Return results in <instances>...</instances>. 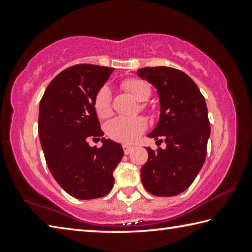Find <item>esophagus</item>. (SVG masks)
Here are the masks:
<instances>
[{"label":"esophagus","mask_w":252,"mask_h":252,"mask_svg":"<svg viewBox=\"0 0 252 252\" xmlns=\"http://www.w3.org/2000/svg\"><path fill=\"white\" fill-rule=\"evenodd\" d=\"M132 150H133V147L127 146V144H123V151H125L126 155H130Z\"/></svg>","instance_id":"1"}]
</instances>
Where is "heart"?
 Returning a JSON list of instances; mask_svg holds the SVG:
<instances>
[{
  "instance_id": "heart-1",
  "label": "heart",
  "mask_w": 252,
  "mask_h": 252,
  "mask_svg": "<svg viewBox=\"0 0 252 252\" xmlns=\"http://www.w3.org/2000/svg\"><path fill=\"white\" fill-rule=\"evenodd\" d=\"M121 88L134 97L139 102L147 101L151 95V88L146 81L141 79H126L122 81ZM97 117L101 119L108 118L111 114V92L108 87H102L95 93L93 100ZM140 109H146V104H140ZM148 126V122L142 117L123 118L119 117L108 123L106 131L108 134L116 141L122 143H133L139 139Z\"/></svg>"
}]
</instances>
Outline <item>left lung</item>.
<instances>
[{
    "instance_id": "obj_1",
    "label": "left lung",
    "mask_w": 252,
    "mask_h": 252,
    "mask_svg": "<svg viewBox=\"0 0 252 252\" xmlns=\"http://www.w3.org/2000/svg\"><path fill=\"white\" fill-rule=\"evenodd\" d=\"M138 75L155 85L160 99L159 122L148 136L167 148H147L141 180L148 192L172 197L187 190L204 163L210 122L203 95L185 72L169 66L142 67Z\"/></svg>"
}]
</instances>
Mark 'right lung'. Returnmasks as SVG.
I'll list each match as a JSON object with an SVG mask.
<instances>
[{"mask_svg": "<svg viewBox=\"0 0 252 252\" xmlns=\"http://www.w3.org/2000/svg\"><path fill=\"white\" fill-rule=\"evenodd\" d=\"M113 70L94 64L67 67L51 81L40 102L39 134L46 164L62 189L76 199L108 194L123 157L122 146L112 140L102 138L101 148L87 141L104 134L93 100Z\"/></svg>", "mask_w": 252, "mask_h": 252, "instance_id": "right-lung-1", "label": "right lung"}]
</instances>
